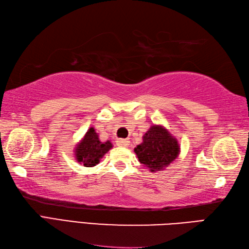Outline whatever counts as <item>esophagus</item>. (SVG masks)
Segmentation results:
<instances>
[{
	"label": "esophagus",
	"instance_id": "34e87169",
	"mask_svg": "<svg viewBox=\"0 0 249 249\" xmlns=\"http://www.w3.org/2000/svg\"><path fill=\"white\" fill-rule=\"evenodd\" d=\"M130 143L129 139H124V138H119L116 141V144L118 145V147H128Z\"/></svg>",
	"mask_w": 249,
	"mask_h": 249
}]
</instances>
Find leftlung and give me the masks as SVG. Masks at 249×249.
Segmentation results:
<instances>
[{
  "label": "left lung",
  "mask_w": 249,
  "mask_h": 249,
  "mask_svg": "<svg viewBox=\"0 0 249 249\" xmlns=\"http://www.w3.org/2000/svg\"><path fill=\"white\" fill-rule=\"evenodd\" d=\"M138 160L152 172L160 171L178 159L179 144L165 126L152 125L145 132L142 142L134 149Z\"/></svg>",
  "instance_id": "1"
}]
</instances>
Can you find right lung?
<instances>
[{"instance_id":"obj_1","label":"right lung","mask_w":249,"mask_h":249,"mask_svg":"<svg viewBox=\"0 0 249 249\" xmlns=\"http://www.w3.org/2000/svg\"><path fill=\"white\" fill-rule=\"evenodd\" d=\"M112 147L110 141L101 142L98 133H96L94 128H89L81 142L75 147L74 154L77 161L84 167H94Z\"/></svg>"}]
</instances>
